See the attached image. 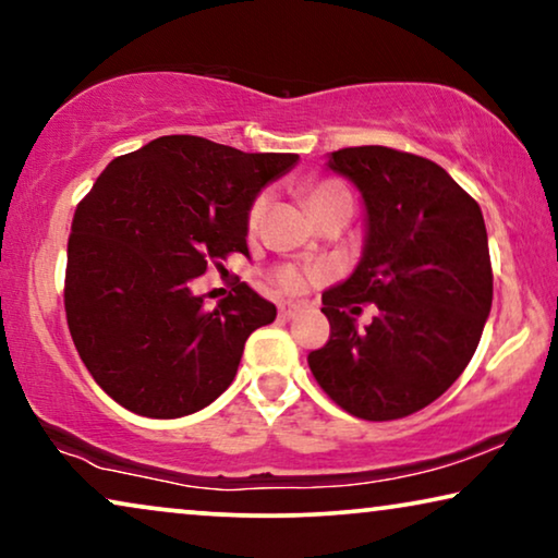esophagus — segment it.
<instances>
[{"instance_id": "esophagus-1", "label": "esophagus", "mask_w": 558, "mask_h": 558, "mask_svg": "<svg viewBox=\"0 0 558 558\" xmlns=\"http://www.w3.org/2000/svg\"><path fill=\"white\" fill-rule=\"evenodd\" d=\"M302 312V304L300 302H279V315L284 319H292Z\"/></svg>"}]
</instances>
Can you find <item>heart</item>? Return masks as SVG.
Segmentation results:
<instances>
[{"label": "heart", "mask_w": 558, "mask_h": 558, "mask_svg": "<svg viewBox=\"0 0 558 558\" xmlns=\"http://www.w3.org/2000/svg\"><path fill=\"white\" fill-rule=\"evenodd\" d=\"M342 193H345V190H342L340 185H335V182H319V185H312V187L307 190V205H310V210L315 208V205L330 201V197L342 195ZM264 208H266V201H264V197H258V201L254 203V208H251V213H248V226H251V228L258 226V220H262V216H264ZM277 279H279L281 287L292 289V292H294V289L302 287V274L296 271V269H292V266H287V269H281V271L277 274Z\"/></svg>", "instance_id": "b5f03b06"}]
</instances>
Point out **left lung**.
<instances>
[{"instance_id":"left-lung-1","label":"left lung","mask_w":558,"mask_h":558,"mask_svg":"<svg viewBox=\"0 0 558 558\" xmlns=\"http://www.w3.org/2000/svg\"><path fill=\"white\" fill-rule=\"evenodd\" d=\"M327 167L361 193L365 235L350 277L323 292L330 340L307 363L348 414L409 416L460 378L490 315L483 210L447 170L409 151L348 147ZM361 301L377 304L365 328L354 319Z\"/></svg>"}]
</instances>
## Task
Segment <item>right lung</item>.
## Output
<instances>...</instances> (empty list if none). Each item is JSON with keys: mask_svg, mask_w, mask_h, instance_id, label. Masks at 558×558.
<instances>
[{"mask_svg": "<svg viewBox=\"0 0 558 558\" xmlns=\"http://www.w3.org/2000/svg\"><path fill=\"white\" fill-rule=\"evenodd\" d=\"M300 155L172 134L111 159L75 208L65 315L98 386L149 418L195 414L233 384L243 345L277 307L235 284L216 310L193 279L248 256V213Z\"/></svg>", "mask_w": 558, "mask_h": 558, "instance_id": "obj_1", "label": "right lung"}]
</instances>
